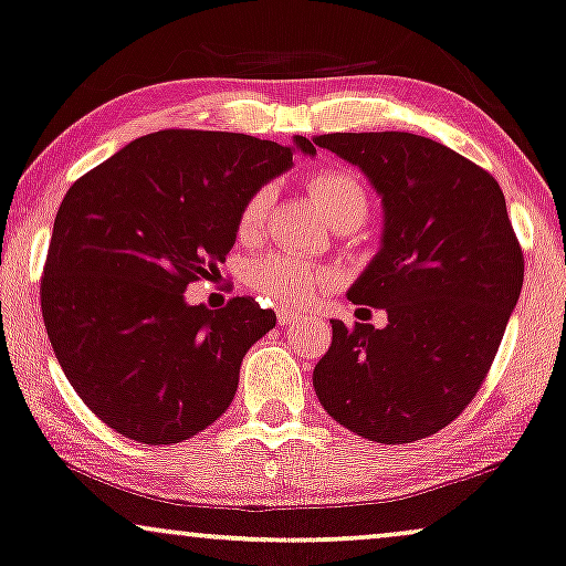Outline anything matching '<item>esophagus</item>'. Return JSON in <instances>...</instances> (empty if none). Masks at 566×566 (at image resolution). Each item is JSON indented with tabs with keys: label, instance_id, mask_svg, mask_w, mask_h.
I'll list each match as a JSON object with an SVG mask.
<instances>
[{
	"label": "esophagus",
	"instance_id": "1",
	"mask_svg": "<svg viewBox=\"0 0 566 566\" xmlns=\"http://www.w3.org/2000/svg\"><path fill=\"white\" fill-rule=\"evenodd\" d=\"M276 318H279V324H282V326H290V324H295L297 318H303V313L292 311V307H282V311L276 313Z\"/></svg>",
	"mask_w": 566,
	"mask_h": 566
}]
</instances>
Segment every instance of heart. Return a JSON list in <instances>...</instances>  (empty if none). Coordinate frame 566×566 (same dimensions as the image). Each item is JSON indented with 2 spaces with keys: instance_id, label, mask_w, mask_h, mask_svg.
<instances>
[{
  "instance_id": "b5f03b06",
  "label": "heart",
  "mask_w": 566,
  "mask_h": 566,
  "mask_svg": "<svg viewBox=\"0 0 566 566\" xmlns=\"http://www.w3.org/2000/svg\"><path fill=\"white\" fill-rule=\"evenodd\" d=\"M307 192L316 200L318 211L328 219V224H355L360 227L368 217V192L355 175L342 169H324L307 180ZM271 203H274V188L263 185L253 190L238 213V234L242 240H255L269 221ZM245 282L263 300L274 305H307L316 300L328 284L332 271L321 263H311L295 253H269L250 263Z\"/></svg>"
}]
</instances>
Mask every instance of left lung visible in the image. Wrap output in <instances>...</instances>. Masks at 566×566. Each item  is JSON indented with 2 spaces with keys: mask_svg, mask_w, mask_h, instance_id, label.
<instances>
[{
  "mask_svg": "<svg viewBox=\"0 0 566 566\" xmlns=\"http://www.w3.org/2000/svg\"><path fill=\"white\" fill-rule=\"evenodd\" d=\"M313 143L355 164L381 196V248L347 297L386 311L384 328L332 321L316 397L368 441L426 439L473 402L520 300L525 259L504 192L423 135L328 133Z\"/></svg>",
  "mask_w": 566,
  "mask_h": 566,
  "instance_id": "left-lung-1",
  "label": "left lung"
}]
</instances>
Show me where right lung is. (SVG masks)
I'll use <instances>...</instances> for the list:
<instances>
[{
	"label": "right lung",
	"mask_w": 566,
	"mask_h": 566,
	"mask_svg": "<svg viewBox=\"0 0 566 566\" xmlns=\"http://www.w3.org/2000/svg\"><path fill=\"white\" fill-rule=\"evenodd\" d=\"M316 154L242 133L159 130L83 175L54 219L41 313L77 397L117 433L180 443L232 405L240 363L274 311L232 297L188 305L238 238L253 190Z\"/></svg>",
	"instance_id": "right-lung-1"
}]
</instances>
